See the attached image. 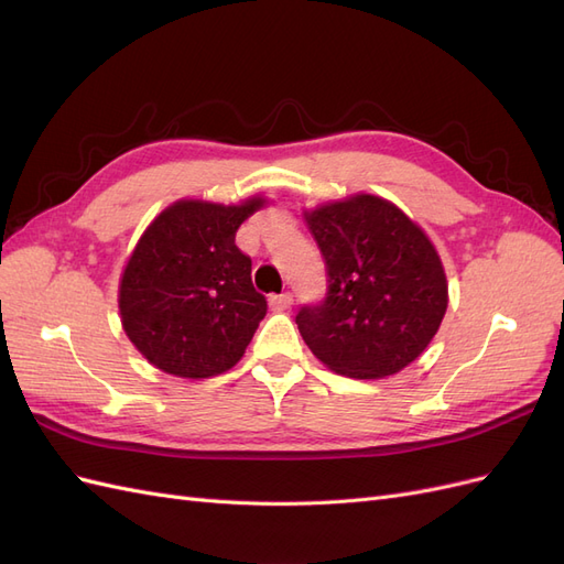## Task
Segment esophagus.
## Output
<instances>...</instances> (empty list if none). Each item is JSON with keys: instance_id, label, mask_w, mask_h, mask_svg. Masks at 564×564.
Listing matches in <instances>:
<instances>
[{"instance_id": "esophagus-1", "label": "esophagus", "mask_w": 564, "mask_h": 564, "mask_svg": "<svg viewBox=\"0 0 564 564\" xmlns=\"http://www.w3.org/2000/svg\"><path fill=\"white\" fill-rule=\"evenodd\" d=\"M270 308L275 311V313H282V311H289L292 308V303H294V296L289 294V292H284V294H275V296H270Z\"/></svg>"}]
</instances>
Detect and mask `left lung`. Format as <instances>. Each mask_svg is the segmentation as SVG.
<instances>
[{
  "mask_svg": "<svg viewBox=\"0 0 564 564\" xmlns=\"http://www.w3.org/2000/svg\"><path fill=\"white\" fill-rule=\"evenodd\" d=\"M324 256L327 296L296 324L317 360L350 379H386L429 348L447 313L445 265L395 204L357 193L303 212Z\"/></svg>",
  "mask_w": 564,
  "mask_h": 564,
  "instance_id": "left-lung-1",
  "label": "left lung"
}]
</instances>
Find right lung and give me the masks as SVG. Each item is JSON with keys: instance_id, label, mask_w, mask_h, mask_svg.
I'll return each instance as SVG.
<instances>
[{"instance_id": "1", "label": "right lung", "mask_w": 564, "mask_h": 564, "mask_svg": "<svg viewBox=\"0 0 564 564\" xmlns=\"http://www.w3.org/2000/svg\"><path fill=\"white\" fill-rule=\"evenodd\" d=\"M263 204L178 199L152 218L117 294L124 334L152 367L209 379L242 360L268 303L235 235Z\"/></svg>"}]
</instances>
